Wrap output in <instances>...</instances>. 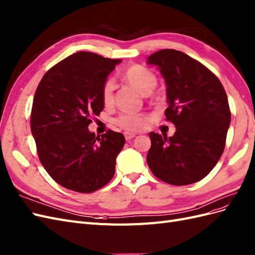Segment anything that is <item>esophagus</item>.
Instances as JSON below:
<instances>
[{
	"label": "esophagus",
	"instance_id": "esophagus-1",
	"mask_svg": "<svg viewBox=\"0 0 255 255\" xmlns=\"http://www.w3.org/2000/svg\"><path fill=\"white\" fill-rule=\"evenodd\" d=\"M125 139L127 140V141H129V140H131V139H133V137H135L136 135L134 134V133H130V132H125Z\"/></svg>",
	"mask_w": 255,
	"mask_h": 255
}]
</instances>
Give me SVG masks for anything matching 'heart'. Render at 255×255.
Segmentation results:
<instances>
[{"mask_svg": "<svg viewBox=\"0 0 255 255\" xmlns=\"http://www.w3.org/2000/svg\"><path fill=\"white\" fill-rule=\"evenodd\" d=\"M123 79L128 85L140 92L143 95H147L155 89L157 84V76L151 69L143 65L134 64L128 67L123 75ZM100 97L106 107L111 106L114 101V85L113 82L108 80L101 87ZM114 123L119 127L127 131H140L148 124L146 115L136 113H123L115 119Z\"/></svg>", "mask_w": 255, "mask_h": 255, "instance_id": "b5f03b06", "label": "heart"}]
</instances>
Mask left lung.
Masks as SVG:
<instances>
[{
    "instance_id": "8db88e82",
    "label": "left lung",
    "mask_w": 255,
    "mask_h": 255,
    "mask_svg": "<svg viewBox=\"0 0 255 255\" xmlns=\"http://www.w3.org/2000/svg\"><path fill=\"white\" fill-rule=\"evenodd\" d=\"M147 63L156 65L165 80V120L176 127L170 137L149 132L147 164L164 183H196L215 168L224 150L231 123L227 93L214 72L181 51H157Z\"/></svg>"
}]
</instances>
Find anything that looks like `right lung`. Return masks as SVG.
Returning <instances> with one entry per match:
<instances>
[{"mask_svg": "<svg viewBox=\"0 0 255 255\" xmlns=\"http://www.w3.org/2000/svg\"><path fill=\"white\" fill-rule=\"evenodd\" d=\"M120 62L80 51L51 67L36 89L31 131L38 158L69 190L91 193L114 176L125 136L110 129L96 136L87 127L103 111L101 87Z\"/></svg>", "mask_w": 255, "mask_h": 255, "instance_id": "1", "label": "right lung"}]
</instances>
